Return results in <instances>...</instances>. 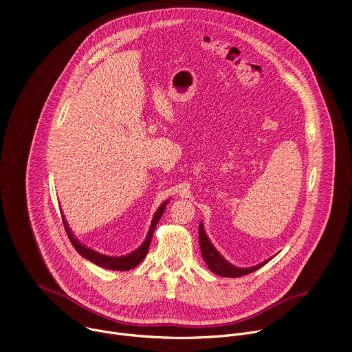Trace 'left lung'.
Returning <instances> with one entry per match:
<instances>
[{
  "label": "left lung",
  "mask_w": 352,
  "mask_h": 352,
  "mask_svg": "<svg viewBox=\"0 0 352 352\" xmlns=\"http://www.w3.org/2000/svg\"><path fill=\"white\" fill-rule=\"evenodd\" d=\"M199 243H200V250H202V258L205 259L210 272H213L214 274L221 276V277H241V276L249 274L252 272H256L258 269H261L269 261L273 259V258H270V259H267L256 266H252V267H236V266L231 265L219 254V250L213 246V243L210 242V239L206 235V231H205L202 223L199 224Z\"/></svg>",
  "instance_id": "1"
}]
</instances>
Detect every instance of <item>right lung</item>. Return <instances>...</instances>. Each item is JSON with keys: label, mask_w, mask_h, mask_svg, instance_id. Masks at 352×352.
Returning <instances> with one entry per match:
<instances>
[{"label": "right lung", "mask_w": 352, "mask_h": 352, "mask_svg": "<svg viewBox=\"0 0 352 352\" xmlns=\"http://www.w3.org/2000/svg\"><path fill=\"white\" fill-rule=\"evenodd\" d=\"M170 200H166V202L162 204V206L157 209V212L155 213L153 216V220H152V224H150V228H148V232L146 235V239L143 241V243L135 249L133 252L128 254V255H124V256H109V255H103V254H98L96 252V250L87 248L86 245L80 243L75 235L72 234L64 214L63 216V223L65 226V230H67V234H68V238L71 241V243L74 245V248L78 250V254L80 256H83L85 259L90 261L91 263L103 267V269H109V270H121V272H126V270H131L133 267H136L147 255V250H148V246H150V241H152V236H153V232H155V228L160 220V217L163 216L164 210H166V206L168 205Z\"/></svg>", "instance_id": "right-lung-1"}]
</instances>
